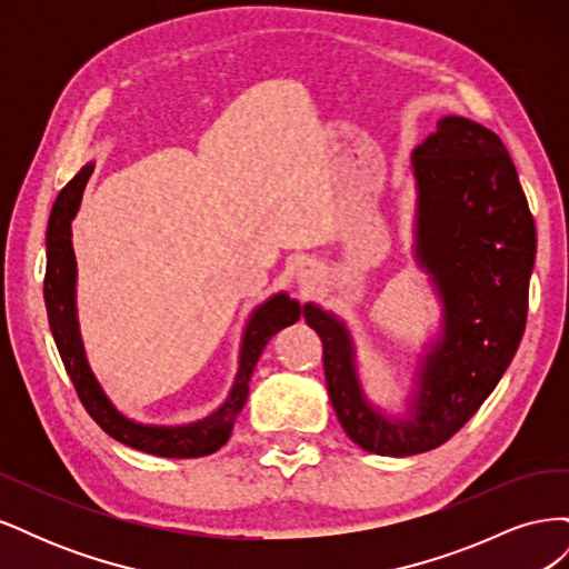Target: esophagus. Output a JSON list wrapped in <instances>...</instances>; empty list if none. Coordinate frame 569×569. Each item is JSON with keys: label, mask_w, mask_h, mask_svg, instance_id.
Returning <instances> with one entry per match:
<instances>
[{"label": "esophagus", "mask_w": 569, "mask_h": 569, "mask_svg": "<svg viewBox=\"0 0 569 569\" xmlns=\"http://www.w3.org/2000/svg\"><path fill=\"white\" fill-rule=\"evenodd\" d=\"M301 278H308V270H301Z\"/></svg>", "instance_id": "obj_1"}]
</instances>
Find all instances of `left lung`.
I'll list each match as a JSON object with an SVG mask.
<instances>
[{"mask_svg":"<svg viewBox=\"0 0 569 569\" xmlns=\"http://www.w3.org/2000/svg\"><path fill=\"white\" fill-rule=\"evenodd\" d=\"M416 261L441 301V332L420 356L406 416L368 401L349 327L318 303L303 318L322 339L332 408L353 443L377 456H416L449 441L496 389L527 322L537 230L501 137L443 116L410 157Z\"/></svg>","mask_w":569,"mask_h":569,"instance_id":"obj_1","label":"left lung"}]
</instances>
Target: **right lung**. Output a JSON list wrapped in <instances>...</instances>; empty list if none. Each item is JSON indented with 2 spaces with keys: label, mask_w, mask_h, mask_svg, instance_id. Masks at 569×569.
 Instances as JSON below:
<instances>
[{
  "label": "right lung",
  "mask_w": 569,
  "mask_h": 569,
  "mask_svg": "<svg viewBox=\"0 0 569 569\" xmlns=\"http://www.w3.org/2000/svg\"><path fill=\"white\" fill-rule=\"evenodd\" d=\"M94 170V163L82 166L80 173L68 182L54 206L47 222V274H44V303L47 318L51 327V337L57 341L63 368L71 377L84 410L90 412L92 420L104 429L116 441L130 446V449L144 451L161 458H199L218 451L232 435L234 420L239 410L244 408L249 396V380L258 363V356L263 353L270 337L278 335L282 327L295 325L301 318V303L289 299L284 291L274 295L256 308L251 313L247 330L242 337V349H239V370L228 399L216 408L211 416L189 425H142L126 418L109 396L101 389L94 377L88 356H84L78 308H76V253L71 242V222L80 209L84 184H88Z\"/></svg>",
  "instance_id": "1"
}]
</instances>
